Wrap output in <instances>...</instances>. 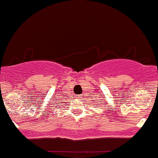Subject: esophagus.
Instances as JSON below:
<instances>
[{
  "label": "esophagus",
  "instance_id": "34e87169",
  "mask_svg": "<svg viewBox=\"0 0 158 158\" xmlns=\"http://www.w3.org/2000/svg\"><path fill=\"white\" fill-rule=\"evenodd\" d=\"M76 98H77L78 99H81V98H80V97H79V96H77V97H76Z\"/></svg>",
  "mask_w": 158,
  "mask_h": 158
}]
</instances>
